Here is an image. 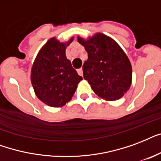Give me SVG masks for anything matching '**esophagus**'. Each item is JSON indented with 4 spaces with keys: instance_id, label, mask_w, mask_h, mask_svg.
I'll use <instances>...</instances> for the list:
<instances>
[{
    "instance_id": "obj_1",
    "label": "esophagus",
    "mask_w": 161,
    "mask_h": 161,
    "mask_svg": "<svg viewBox=\"0 0 161 161\" xmlns=\"http://www.w3.org/2000/svg\"><path fill=\"white\" fill-rule=\"evenodd\" d=\"M77 72H78V74H79L80 75L83 76V69H82V68H80V69H77Z\"/></svg>"
}]
</instances>
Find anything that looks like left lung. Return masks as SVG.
I'll use <instances>...</instances> for the list:
<instances>
[{
	"mask_svg": "<svg viewBox=\"0 0 161 161\" xmlns=\"http://www.w3.org/2000/svg\"><path fill=\"white\" fill-rule=\"evenodd\" d=\"M78 42L88 53L83 64L84 79L93 92L107 101L120 99L132 83L131 63L120 46L110 37L98 33Z\"/></svg>",
	"mask_w": 161,
	"mask_h": 161,
	"instance_id": "8db88e82",
	"label": "left lung"
}]
</instances>
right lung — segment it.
<instances>
[{
  "mask_svg": "<svg viewBox=\"0 0 161 161\" xmlns=\"http://www.w3.org/2000/svg\"><path fill=\"white\" fill-rule=\"evenodd\" d=\"M60 43L50 38L38 52L31 70L36 96L46 105L59 108L71 100L82 77L66 58V47L73 41Z\"/></svg>",
  "mask_w": 161,
  "mask_h": 161,
  "instance_id": "right-lung-1",
  "label": "right lung"
}]
</instances>
